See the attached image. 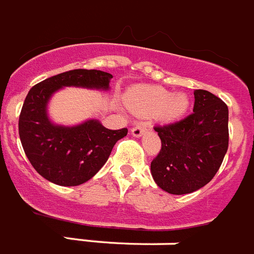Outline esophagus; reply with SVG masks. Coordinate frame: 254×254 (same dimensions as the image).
I'll return each mask as SVG.
<instances>
[{
  "label": "esophagus",
  "instance_id": "34e87169",
  "mask_svg": "<svg viewBox=\"0 0 254 254\" xmlns=\"http://www.w3.org/2000/svg\"><path fill=\"white\" fill-rule=\"evenodd\" d=\"M145 132H146V127L142 125H137L131 128V135L135 136V137H141Z\"/></svg>",
  "mask_w": 254,
  "mask_h": 254
}]
</instances>
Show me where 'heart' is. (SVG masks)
I'll return each mask as SVG.
<instances>
[{
	"instance_id": "obj_1",
	"label": "heart",
	"mask_w": 254,
	"mask_h": 254,
	"mask_svg": "<svg viewBox=\"0 0 254 254\" xmlns=\"http://www.w3.org/2000/svg\"><path fill=\"white\" fill-rule=\"evenodd\" d=\"M126 100L142 116L158 114L166 121L180 118L189 108V97L185 94H172L158 86H137L126 95Z\"/></svg>"
}]
</instances>
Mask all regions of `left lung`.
<instances>
[{
    "label": "left lung",
    "instance_id": "obj_1",
    "mask_svg": "<svg viewBox=\"0 0 254 254\" xmlns=\"http://www.w3.org/2000/svg\"><path fill=\"white\" fill-rule=\"evenodd\" d=\"M194 109L179 122L154 129L162 149L150 164L154 181L164 191L189 194L214 177L229 148V109L220 97L194 91Z\"/></svg>",
    "mask_w": 254,
    "mask_h": 254
}]
</instances>
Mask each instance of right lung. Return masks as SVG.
<instances>
[{
  "mask_svg": "<svg viewBox=\"0 0 254 254\" xmlns=\"http://www.w3.org/2000/svg\"><path fill=\"white\" fill-rule=\"evenodd\" d=\"M110 73L96 69L64 71L30 88L19 117L24 153L41 176L60 186H77L100 171L118 140L128 129H108L97 119L59 126L47 114L50 99L63 87L109 90Z\"/></svg>",
  "mask_w": 254,
  "mask_h": 254,
  "instance_id": "right-lung-1",
  "label": "right lung"
}]
</instances>
